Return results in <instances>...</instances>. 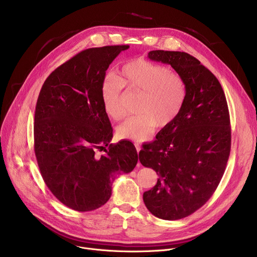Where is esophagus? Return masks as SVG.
Segmentation results:
<instances>
[{
	"instance_id": "34e87169",
	"label": "esophagus",
	"mask_w": 257,
	"mask_h": 257,
	"mask_svg": "<svg viewBox=\"0 0 257 257\" xmlns=\"http://www.w3.org/2000/svg\"><path fill=\"white\" fill-rule=\"evenodd\" d=\"M134 145H135V148H136L137 153L139 154V152H140V150H141V148H140V144H139L138 142H135V143H134ZM138 166H140V163H138Z\"/></svg>"
}]
</instances>
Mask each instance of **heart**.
<instances>
[{
    "mask_svg": "<svg viewBox=\"0 0 257 257\" xmlns=\"http://www.w3.org/2000/svg\"><path fill=\"white\" fill-rule=\"evenodd\" d=\"M140 92L139 113L129 117L118 128L123 138L135 141L148 139L158 123L166 125L180 113L186 98V83L178 73L145 60L124 64L117 77L109 76L101 85L105 113L114 120L125 116L120 99L122 89Z\"/></svg>",
    "mask_w": 257,
    "mask_h": 257,
    "instance_id": "obj_1",
    "label": "heart"
}]
</instances>
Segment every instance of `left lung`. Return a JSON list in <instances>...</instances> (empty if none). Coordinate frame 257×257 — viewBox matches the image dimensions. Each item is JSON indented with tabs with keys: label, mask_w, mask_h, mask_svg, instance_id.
Listing matches in <instances>:
<instances>
[{
	"label": "left lung",
	"mask_w": 257,
	"mask_h": 257,
	"mask_svg": "<svg viewBox=\"0 0 257 257\" xmlns=\"http://www.w3.org/2000/svg\"><path fill=\"white\" fill-rule=\"evenodd\" d=\"M149 59L171 65L186 83L180 113L139 152L142 166L160 177L143 193L145 206L175 221L205 204L221 182L231 151L229 108L221 83L193 56L159 50Z\"/></svg>",
	"instance_id": "8db88e82"
}]
</instances>
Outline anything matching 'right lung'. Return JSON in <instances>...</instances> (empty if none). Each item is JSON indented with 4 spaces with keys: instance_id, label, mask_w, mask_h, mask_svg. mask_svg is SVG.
<instances>
[{
    "instance_id": "obj_1",
    "label": "right lung",
    "mask_w": 257,
    "mask_h": 257,
    "mask_svg": "<svg viewBox=\"0 0 257 257\" xmlns=\"http://www.w3.org/2000/svg\"><path fill=\"white\" fill-rule=\"evenodd\" d=\"M129 46L91 48L78 53L46 79L35 106L34 153L48 188L64 205L90 211L112 195L118 174L135 168L134 144H109L113 128L104 111L105 71ZM108 146L105 154L95 151Z\"/></svg>"
}]
</instances>
